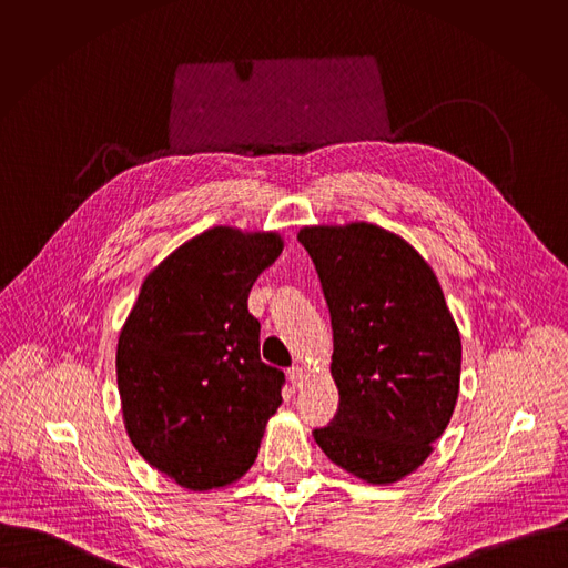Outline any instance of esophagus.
<instances>
[{"mask_svg": "<svg viewBox=\"0 0 568 568\" xmlns=\"http://www.w3.org/2000/svg\"><path fill=\"white\" fill-rule=\"evenodd\" d=\"M288 381H291V385H293V389H300L302 387V383H304V369L302 367H291L288 369Z\"/></svg>", "mask_w": 568, "mask_h": 568, "instance_id": "1", "label": "esophagus"}]
</instances>
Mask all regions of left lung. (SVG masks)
Returning a JSON list of instances; mask_svg holds the SVG:
<instances>
[{"mask_svg": "<svg viewBox=\"0 0 568 568\" xmlns=\"http://www.w3.org/2000/svg\"><path fill=\"white\" fill-rule=\"evenodd\" d=\"M329 311L338 408L315 442L385 486L417 470L459 396L462 338L442 286L405 239L372 223L304 227Z\"/></svg>", "mask_w": 568, "mask_h": 568, "instance_id": "left-lung-1", "label": "left lung"}]
</instances>
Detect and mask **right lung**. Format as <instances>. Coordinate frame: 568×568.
<instances>
[{"mask_svg":"<svg viewBox=\"0 0 568 568\" xmlns=\"http://www.w3.org/2000/svg\"><path fill=\"white\" fill-rule=\"evenodd\" d=\"M275 232L214 227L149 273L118 338L126 433L179 486L205 491L253 466L284 372L260 361V322L246 300L282 253Z\"/></svg>","mask_w":568,"mask_h":568,"instance_id":"obj_1","label":"right lung"}]
</instances>
